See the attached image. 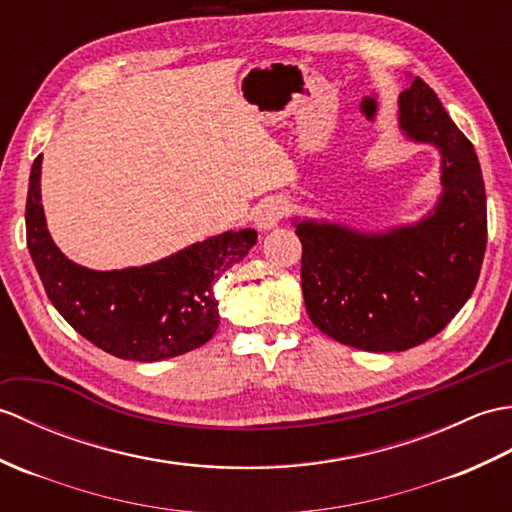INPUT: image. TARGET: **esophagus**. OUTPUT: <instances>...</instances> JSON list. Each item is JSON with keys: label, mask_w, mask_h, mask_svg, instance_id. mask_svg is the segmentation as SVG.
I'll return each instance as SVG.
<instances>
[{"label": "esophagus", "mask_w": 512, "mask_h": 512, "mask_svg": "<svg viewBox=\"0 0 512 512\" xmlns=\"http://www.w3.org/2000/svg\"><path fill=\"white\" fill-rule=\"evenodd\" d=\"M287 210H289L287 203L282 199H269L267 203H263L256 212L258 230H271V227H276L282 219H285Z\"/></svg>", "instance_id": "1"}]
</instances>
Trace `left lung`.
Here are the masks:
<instances>
[{
    "label": "left lung",
    "mask_w": 512,
    "mask_h": 512,
    "mask_svg": "<svg viewBox=\"0 0 512 512\" xmlns=\"http://www.w3.org/2000/svg\"><path fill=\"white\" fill-rule=\"evenodd\" d=\"M399 127L442 155V195L427 217L388 232L295 221L311 322L368 352L407 350L438 335L471 298L486 249L478 155L418 76L399 96Z\"/></svg>",
    "instance_id": "obj_1"
}]
</instances>
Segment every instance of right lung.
<instances>
[{
  "label": "right lung",
  "instance_id": "obj_1",
  "mask_svg": "<svg viewBox=\"0 0 512 512\" xmlns=\"http://www.w3.org/2000/svg\"><path fill=\"white\" fill-rule=\"evenodd\" d=\"M41 160L30 170L26 241L54 309L113 357L162 361L195 350L219 326L214 282L256 245V230L223 232L157 263L94 271L54 245L41 206Z\"/></svg>",
  "mask_w": 512,
  "mask_h": 512
}]
</instances>
